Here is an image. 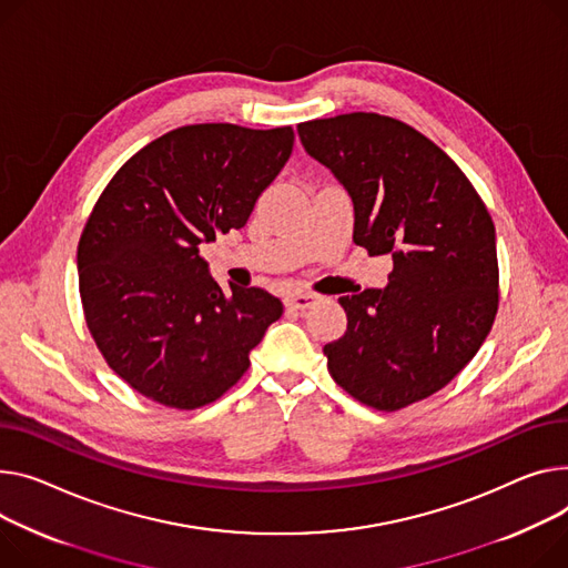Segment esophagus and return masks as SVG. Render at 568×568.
Returning <instances> with one entry per match:
<instances>
[{
    "mask_svg": "<svg viewBox=\"0 0 568 568\" xmlns=\"http://www.w3.org/2000/svg\"><path fill=\"white\" fill-rule=\"evenodd\" d=\"M317 298H320V296L313 294V292H290V294L285 296V304H287L290 308H296V311H306V308L315 306Z\"/></svg>",
    "mask_w": 568,
    "mask_h": 568,
    "instance_id": "obj_1",
    "label": "esophagus"
}]
</instances>
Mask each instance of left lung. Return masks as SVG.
<instances>
[{"label":"left lung","instance_id":"obj_1","mask_svg":"<svg viewBox=\"0 0 568 568\" xmlns=\"http://www.w3.org/2000/svg\"><path fill=\"white\" fill-rule=\"evenodd\" d=\"M296 132L349 194L354 244L393 257L386 287L337 298L347 331L324 345L331 376L379 410L434 395L477 354L498 313L486 205L464 171L402 121L356 111Z\"/></svg>","mask_w":568,"mask_h":568}]
</instances>
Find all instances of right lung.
Listing matches in <instances>:
<instances>
[{
    "mask_svg": "<svg viewBox=\"0 0 568 568\" xmlns=\"http://www.w3.org/2000/svg\"><path fill=\"white\" fill-rule=\"evenodd\" d=\"M292 128L186 125L111 178L78 246L89 331L109 367L171 408L219 399L281 315V298L223 292L201 244L237 231L292 155Z\"/></svg>",
    "mask_w": 568,
    "mask_h": 568,
    "instance_id": "right-lung-1",
    "label": "right lung"
}]
</instances>
